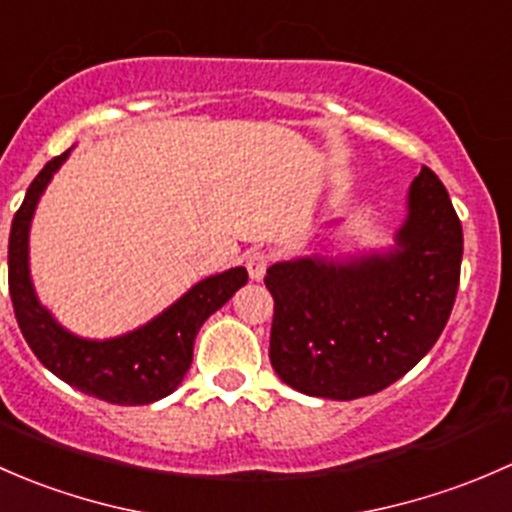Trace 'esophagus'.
Instances as JSON below:
<instances>
[{
    "label": "esophagus",
    "mask_w": 512,
    "mask_h": 512,
    "mask_svg": "<svg viewBox=\"0 0 512 512\" xmlns=\"http://www.w3.org/2000/svg\"><path fill=\"white\" fill-rule=\"evenodd\" d=\"M268 261H271V256L263 254V251H254V254L246 256V271H249L251 281H261L266 276Z\"/></svg>",
    "instance_id": "34e87169"
}]
</instances>
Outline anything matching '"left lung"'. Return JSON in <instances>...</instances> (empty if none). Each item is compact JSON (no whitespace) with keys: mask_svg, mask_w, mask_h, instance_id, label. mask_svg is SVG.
<instances>
[{"mask_svg":"<svg viewBox=\"0 0 512 512\" xmlns=\"http://www.w3.org/2000/svg\"><path fill=\"white\" fill-rule=\"evenodd\" d=\"M463 229L441 179L421 167L389 249L310 254L268 268L271 365L308 397L382 392L439 340L458 291Z\"/></svg>","mask_w":512,"mask_h":512,"instance_id":"8db88e82","label":"left lung"}]
</instances>
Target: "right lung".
Instances as JSON below:
<instances>
[{"label": "right lung", "mask_w": 512, "mask_h": 512, "mask_svg": "<svg viewBox=\"0 0 512 512\" xmlns=\"http://www.w3.org/2000/svg\"><path fill=\"white\" fill-rule=\"evenodd\" d=\"M73 150V147H71ZM71 150L46 162L26 189L9 234V295L21 335L41 365L83 394L123 407L152 404L182 384L192 365L194 337L246 281L244 266L214 273L194 283L182 298L140 328L118 337H81L63 328L36 295L29 268V231L41 194Z\"/></svg>", "instance_id": "add662e5"}]
</instances>
